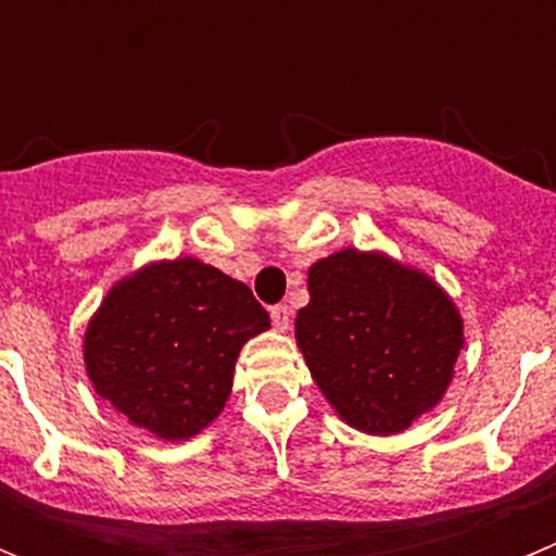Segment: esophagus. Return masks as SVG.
<instances>
[{
  "mask_svg": "<svg viewBox=\"0 0 556 556\" xmlns=\"http://www.w3.org/2000/svg\"><path fill=\"white\" fill-rule=\"evenodd\" d=\"M269 317H273V326L278 328V331H289V323H292V308L289 306H273L269 308Z\"/></svg>",
  "mask_w": 556,
  "mask_h": 556,
  "instance_id": "34e87169",
  "label": "esophagus"
}]
</instances>
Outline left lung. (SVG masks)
Returning <instances> with one entry per match:
<instances>
[{
  "instance_id": "8db88e82",
  "label": "left lung",
  "mask_w": 556,
  "mask_h": 556,
  "mask_svg": "<svg viewBox=\"0 0 556 556\" xmlns=\"http://www.w3.org/2000/svg\"><path fill=\"white\" fill-rule=\"evenodd\" d=\"M294 339L331 409L356 431L390 437L443 401L465 320L429 273L384 250L345 248L308 267Z\"/></svg>"
}]
</instances>
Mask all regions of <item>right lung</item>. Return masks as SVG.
Instances as JSON below:
<instances>
[{"instance_id":"obj_1","label":"right lung","mask_w":556,"mask_h":556,"mask_svg":"<svg viewBox=\"0 0 556 556\" xmlns=\"http://www.w3.org/2000/svg\"><path fill=\"white\" fill-rule=\"evenodd\" d=\"M267 328L242 281L191 255L161 258L108 289L83 333V362L127 424L184 443L223 415L239 351Z\"/></svg>"}]
</instances>
